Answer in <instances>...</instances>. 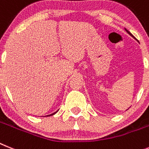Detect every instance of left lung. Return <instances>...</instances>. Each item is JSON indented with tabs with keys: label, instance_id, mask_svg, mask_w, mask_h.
<instances>
[{
	"label": "left lung",
	"instance_id": "1",
	"mask_svg": "<svg viewBox=\"0 0 149 149\" xmlns=\"http://www.w3.org/2000/svg\"><path fill=\"white\" fill-rule=\"evenodd\" d=\"M125 31H127V33H129V34H130V36H131V37H134V36H133V34H132V33H130V31H127V29H125Z\"/></svg>",
	"mask_w": 149,
	"mask_h": 149
}]
</instances>
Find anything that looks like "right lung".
Returning <instances> with one entry per match:
<instances>
[{"label":"right lung","mask_w":149,"mask_h":149,"mask_svg":"<svg viewBox=\"0 0 149 149\" xmlns=\"http://www.w3.org/2000/svg\"><path fill=\"white\" fill-rule=\"evenodd\" d=\"M57 112H58V111H57ZM57 112H54V113H52V114H51V115H48V116H53V115H55V113H56Z\"/></svg>","instance_id":"add662e5"}]
</instances>
